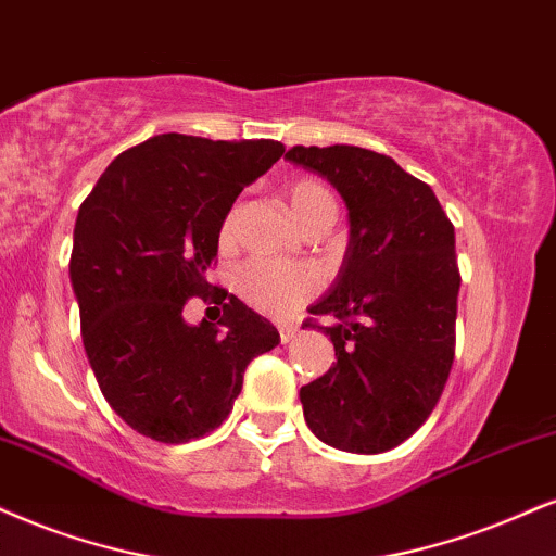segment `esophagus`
<instances>
[{
    "instance_id": "obj_1",
    "label": "esophagus",
    "mask_w": 556,
    "mask_h": 556,
    "mask_svg": "<svg viewBox=\"0 0 556 556\" xmlns=\"http://www.w3.org/2000/svg\"><path fill=\"white\" fill-rule=\"evenodd\" d=\"M278 332H280V342H283V345H286V342H291L293 338H296L299 327H293V325H280Z\"/></svg>"
}]
</instances>
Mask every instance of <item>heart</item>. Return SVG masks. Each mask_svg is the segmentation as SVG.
Here are the masks:
<instances>
[{
	"mask_svg": "<svg viewBox=\"0 0 556 556\" xmlns=\"http://www.w3.org/2000/svg\"><path fill=\"white\" fill-rule=\"evenodd\" d=\"M293 218L301 229L321 216H334V198L317 177H299L286 188ZM229 231V222H226ZM237 289L242 296L267 317H291L301 304H306L319 289L317 273L304 265L276 263V260H250L237 273Z\"/></svg>",
	"mask_w": 556,
	"mask_h": 556,
	"instance_id": "b5f03b06",
	"label": "heart"
}]
</instances>
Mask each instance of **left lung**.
<instances>
[{
    "mask_svg": "<svg viewBox=\"0 0 556 556\" xmlns=\"http://www.w3.org/2000/svg\"><path fill=\"white\" fill-rule=\"evenodd\" d=\"M286 160L325 177L351 222L338 278L309 306L332 317L319 330L338 363L301 387L306 425L332 448L381 454L428 420L454 363V224L392 156L334 143L293 147Z\"/></svg>",
    "mask_w": 556,
    "mask_h": 556,
    "instance_id": "1",
    "label": "left lung"
}]
</instances>
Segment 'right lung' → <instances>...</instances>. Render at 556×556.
I'll return each instance as SVG.
<instances>
[{
  "instance_id": "1",
  "label": "right lung",
  "mask_w": 556,
  "mask_h": 556,
  "mask_svg": "<svg viewBox=\"0 0 556 556\" xmlns=\"http://www.w3.org/2000/svg\"><path fill=\"white\" fill-rule=\"evenodd\" d=\"M280 141L162 134L115 156L74 224L68 263L81 342L100 392L136 433L188 443L224 422L244 368L280 342L276 327L218 289V323L188 326L204 298L226 214L283 156Z\"/></svg>"
}]
</instances>
